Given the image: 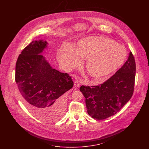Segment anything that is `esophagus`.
Wrapping results in <instances>:
<instances>
[{
  "instance_id": "obj_1",
  "label": "esophagus",
  "mask_w": 149,
  "mask_h": 149,
  "mask_svg": "<svg viewBox=\"0 0 149 149\" xmlns=\"http://www.w3.org/2000/svg\"><path fill=\"white\" fill-rule=\"evenodd\" d=\"M80 85V83L79 82V81H78V80L75 81V82H74V86H75L77 87H79Z\"/></svg>"
}]
</instances>
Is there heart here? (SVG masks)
<instances>
[{
  "mask_svg": "<svg viewBox=\"0 0 149 149\" xmlns=\"http://www.w3.org/2000/svg\"><path fill=\"white\" fill-rule=\"evenodd\" d=\"M127 56L125 46L103 36H89L78 41L75 47L66 44L57 53L59 62L68 68L79 67L87 60L86 70L97 83L124 64Z\"/></svg>",
  "mask_w": 149,
  "mask_h": 149,
  "instance_id": "obj_1",
  "label": "heart"
}]
</instances>
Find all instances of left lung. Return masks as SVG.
<instances>
[{"label":"left lung","mask_w":149,"mask_h":149,"mask_svg":"<svg viewBox=\"0 0 149 149\" xmlns=\"http://www.w3.org/2000/svg\"><path fill=\"white\" fill-rule=\"evenodd\" d=\"M135 74V58L130 52L126 63L103 84L91 87L81 86L80 91L85 98L88 114L94 119L102 120L120 111L132 96Z\"/></svg>","instance_id":"left-lung-1"}]
</instances>
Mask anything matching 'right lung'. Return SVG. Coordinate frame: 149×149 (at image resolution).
Returning <instances> with one entry per match:
<instances>
[{"label":"right lung","instance_id":"1","mask_svg":"<svg viewBox=\"0 0 149 149\" xmlns=\"http://www.w3.org/2000/svg\"><path fill=\"white\" fill-rule=\"evenodd\" d=\"M47 43L33 41L18 57L15 80L27 109L45 122L60 118L65 109L64 94L74 83L67 73L53 69L41 54Z\"/></svg>","mask_w":149,"mask_h":149}]
</instances>
